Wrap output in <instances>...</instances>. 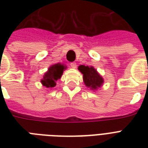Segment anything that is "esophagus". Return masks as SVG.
<instances>
[{
  "instance_id": "obj_1",
  "label": "esophagus",
  "mask_w": 148,
  "mask_h": 148,
  "mask_svg": "<svg viewBox=\"0 0 148 148\" xmlns=\"http://www.w3.org/2000/svg\"><path fill=\"white\" fill-rule=\"evenodd\" d=\"M71 67H72V68H76L77 67V64L75 62H72L71 63Z\"/></svg>"
}]
</instances>
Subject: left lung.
Here are the masks:
<instances>
[{"label": "left lung", "instance_id": "left-lung-1", "mask_svg": "<svg viewBox=\"0 0 148 148\" xmlns=\"http://www.w3.org/2000/svg\"><path fill=\"white\" fill-rule=\"evenodd\" d=\"M78 70L83 74V80L88 88H90L92 90H97V88L102 86L103 83V77L98 74L97 70L92 66H84L80 65Z\"/></svg>", "mask_w": 148, "mask_h": 148}]
</instances>
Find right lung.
Instances as JSON below:
<instances>
[{
    "label": "right lung",
    "mask_w": 148,
    "mask_h": 148,
    "mask_svg": "<svg viewBox=\"0 0 148 148\" xmlns=\"http://www.w3.org/2000/svg\"><path fill=\"white\" fill-rule=\"evenodd\" d=\"M67 67L64 64H55L51 65L41 79V84L47 88H52L56 86V81L61 77L63 72Z\"/></svg>",
    "instance_id": "1"
}]
</instances>
